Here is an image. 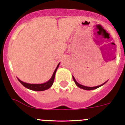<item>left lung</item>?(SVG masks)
Wrapping results in <instances>:
<instances>
[{
    "mask_svg": "<svg viewBox=\"0 0 125 125\" xmlns=\"http://www.w3.org/2000/svg\"><path fill=\"white\" fill-rule=\"evenodd\" d=\"M73 80H74V82H75V83L76 84V85L77 87H79V88H81V89H84V90H94V89H97V88L100 87H101L102 85H104L105 83L107 82H105V83H102V85H98V86H95V87H87V86H84V85H81V84H80V83H79L78 82H77L76 81H75V78L74 77V76H73Z\"/></svg>",
    "mask_w": 125,
    "mask_h": 125,
    "instance_id": "obj_1",
    "label": "left lung"
}]
</instances>
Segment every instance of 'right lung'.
Returning <instances> with one entry per match:
<instances>
[{"label":"right lung","mask_w":125,"mask_h":125,"mask_svg":"<svg viewBox=\"0 0 125 125\" xmlns=\"http://www.w3.org/2000/svg\"><path fill=\"white\" fill-rule=\"evenodd\" d=\"M59 63L58 64V66L56 67V69L54 71L53 74H52V77H51L50 80H49L48 82H45V83H38V84H34V83H26V82H24L23 81H20L19 79H18V80L19 81V82L23 85L25 87L27 88L28 89H30L32 90H35V91H43V90H47L49 88L51 87L52 86V83L54 82V80L55 77V74H56V72L57 69H58V67H59Z\"/></svg>","instance_id":"obj_1"}]
</instances>
